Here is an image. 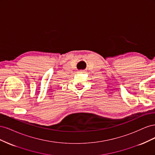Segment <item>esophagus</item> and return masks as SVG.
Instances as JSON below:
<instances>
[{
  "label": "esophagus",
  "mask_w": 155,
  "mask_h": 155,
  "mask_svg": "<svg viewBox=\"0 0 155 155\" xmlns=\"http://www.w3.org/2000/svg\"><path fill=\"white\" fill-rule=\"evenodd\" d=\"M79 73H83L84 72L83 70H80V71H79Z\"/></svg>",
  "instance_id": "obj_1"
}]
</instances>
